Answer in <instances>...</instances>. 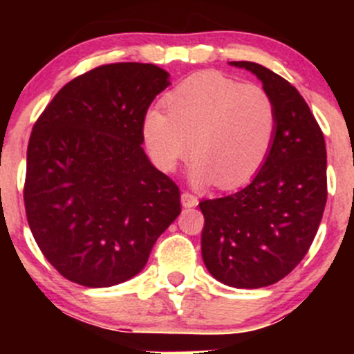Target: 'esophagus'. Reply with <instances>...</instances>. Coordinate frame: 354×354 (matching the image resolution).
I'll list each match as a JSON object with an SVG mask.
<instances>
[{"label": "esophagus", "instance_id": "obj_1", "mask_svg": "<svg viewBox=\"0 0 354 354\" xmlns=\"http://www.w3.org/2000/svg\"><path fill=\"white\" fill-rule=\"evenodd\" d=\"M181 205L185 206V208H193V206L198 205V198L194 196V194L188 193V191H185V193L181 194Z\"/></svg>", "mask_w": 354, "mask_h": 354}]
</instances>
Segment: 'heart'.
Wrapping results in <instances>:
<instances>
[{
	"label": "heart",
	"instance_id": "heart-1",
	"mask_svg": "<svg viewBox=\"0 0 354 354\" xmlns=\"http://www.w3.org/2000/svg\"><path fill=\"white\" fill-rule=\"evenodd\" d=\"M166 115L146 113L143 140L153 163L174 171L189 146L194 185L233 188L259 173L278 129L274 100L265 88L218 73L189 76L165 98Z\"/></svg>",
	"mask_w": 354,
	"mask_h": 354
}]
</instances>
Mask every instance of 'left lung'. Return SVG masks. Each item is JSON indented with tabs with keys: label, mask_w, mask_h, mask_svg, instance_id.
Masks as SVG:
<instances>
[{
	"label": "left lung",
	"mask_w": 354,
	"mask_h": 354,
	"mask_svg": "<svg viewBox=\"0 0 354 354\" xmlns=\"http://www.w3.org/2000/svg\"><path fill=\"white\" fill-rule=\"evenodd\" d=\"M274 100L278 129L265 166L246 188L200 203L201 254L213 278L263 288L290 274L310 250L326 205V145L298 89L251 61H230Z\"/></svg>",
	"instance_id": "1"
}]
</instances>
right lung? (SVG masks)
Wrapping results in <instances>:
<instances>
[{
	"mask_svg": "<svg viewBox=\"0 0 354 354\" xmlns=\"http://www.w3.org/2000/svg\"><path fill=\"white\" fill-rule=\"evenodd\" d=\"M156 64H103L56 93L31 131L24 208L44 258L88 288L128 281L181 213L146 156L143 120L168 88Z\"/></svg>",
	"mask_w": 354,
	"mask_h": 354,
	"instance_id": "right-lung-1",
	"label": "right lung"
}]
</instances>
